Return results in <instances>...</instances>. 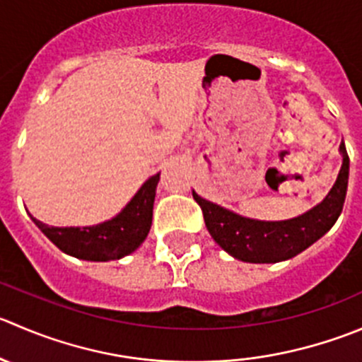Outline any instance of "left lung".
I'll return each mask as SVG.
<instances>
[{"label":"left lung","instance_id":"obj_1","mask_svg":"<svg viewBox=\"0 0 362 362\" xmlns=\"http://www.w3.org/2000/svg\"><path fill=\"white\" fill-rule=\"evenodd\" d=\"M343 157L334 185L320 203L300 216L285 221H259L238 216L192 191L202 206L209 233L233 258L249 263H278L293 258L324 237L343 210L349 185V153L339 145Z\"/></svg>","mask_w":362,"mask_h":362}]
</instances>
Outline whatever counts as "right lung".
<instances>
[{"label": "right lung", "mask_w": 362, "mask_h": 362, "mask_svg": "<svg viewBox=\"0 0 362 362\" xmlns=\"http://www.w3.org/2000/svg\"><path fill=\"white\" fill-rule=\"evenodd\" d=\"M160 173L150 177L115 217L93 226H49L33 219L42 233L66 255L88 262H110L134 252L152 226L153 199Z\"/></svg>", "instance_id": "right-lung-1"}]
</instances>
